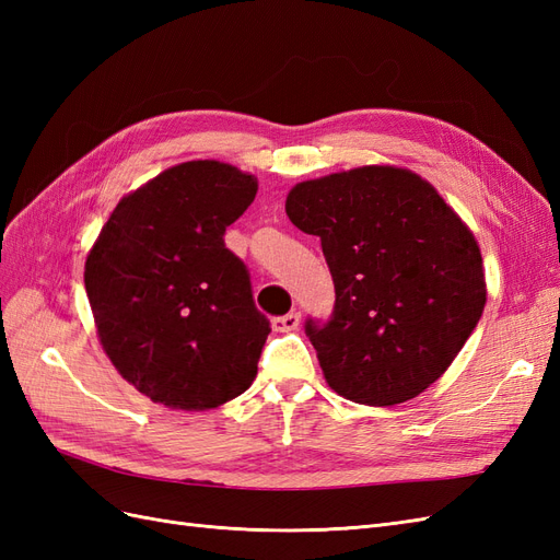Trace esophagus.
Returning <instances> with one entry per match:
<instances>
[{
	"label": "esophagus",
	"mask_w": 560,
	"mask_h": 560,
	"mask_svg": "<svg viewBox=\"0 0 560 560\" xmlns=\"http://www.w3.org/2000/svg\"><path fill=\"white\" fill-rule=\"evenodd\" d=\"M301 325V315L299 313H290V315H282L273 319V329L276 331H294Z\"/></svg>",
	"instance_id": "obj_1"
}]
</instances>
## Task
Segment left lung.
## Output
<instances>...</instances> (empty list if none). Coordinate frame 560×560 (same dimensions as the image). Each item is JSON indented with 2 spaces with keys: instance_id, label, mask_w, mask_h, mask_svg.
Returning a JSON list of instances; mask_svg holds the SVG:
<instances>
[{
  "instance_id": "left-lung-1",
  "label": "left lung",
  "mask_w": 560,
  "mask_h": 560,
  "mask_svg": "<svg viewBox=\"0 0 560 560\" xmlns=\"http://www.w3.org/2000/svg\"><path fill=\"white\" fill-rule=\"evenodd\" d=\"M284 212L317 235L336 303L306 322L327 385L395 406L436 381L486 306L481 249L434 186L397 165H362L292 186Z\"/></svg>"
}]
</instances>
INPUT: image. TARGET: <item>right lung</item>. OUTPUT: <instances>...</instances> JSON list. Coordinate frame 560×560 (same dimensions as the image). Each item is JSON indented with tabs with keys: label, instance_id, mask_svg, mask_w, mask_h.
Returning a JSON list of instances; mask_svg holds the SVG:
<instances>
[{
	"label": "right lung",
	"instance_id": "right-lung-1",
	"mask_svg": "<svg viewBox=\"0 0 560 560\" xmlns=\"http://www.w3.org/2000/svg\"><path fill=\"white\" fill-rule=\"evenodd\" d=\"M259 182L222 161L167 167L116 202L83 282L100 346L167 409H217L252 385L270 331L224 245Z\"/></svg>",
	"mask_w": 560,
	"mask_h": 560
}]
</instances>
